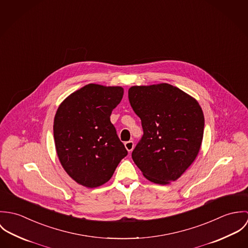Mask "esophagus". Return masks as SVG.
Listing matches in <instances>:
<instances>
[{"label":"esophagus","instance_id":"1","mask_svg":"<svg viewBox=\"0 0 248 248\" xmlns=\"http://www.w3.org/2000/svg\"><path fill=\"white\" fill-rule=\"evenodd\" d=\"M125 148L127 149V151L130 153V152H132L133 151V149H134V141H132V140H130V141H126L125 143Z\"/></svg>","mask_w":248,"mask_h":248}]
</instances>
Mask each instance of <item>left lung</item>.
I'll return each instance as SVG.
<instances>
[{
  "instance_id": "left-lung-1",
  "label": "left lung",
  "mask_w": 248,
  "mask_h": 248,
  "mask_svg": "<svg viewBox=\"0 0 248 248\" xmlns=\"http://www.w3.org/2000/svg\"><path fill=\"white\" fill-rule=\"evenodd\" d=\"M128 93L143 129L133 160L154 183L177 180L200 152L204 130L202 108L195 98L166 83L134 86Z\"/></svg>"
}]
</instances>
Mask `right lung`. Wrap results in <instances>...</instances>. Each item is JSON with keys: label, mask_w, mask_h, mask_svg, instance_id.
Masks as SVG:
<instances>
[{"label": "right lung", "mask_w": 248, "mask_h": 248, "mask_svg": "<svg viewBox=\"0 0 248 248\" xmlns=\"http://www.w3.org/2000/svg\"><path fill=\"white\" fill-rule=\"evenodd\" d=\"M123 93L121 87L89 84L72 93L56 111L57 155L68 175L83 186L106 183L128 155L109 119Z\"/></svg>", "instance_id": "add662e5"}]
</instances>
